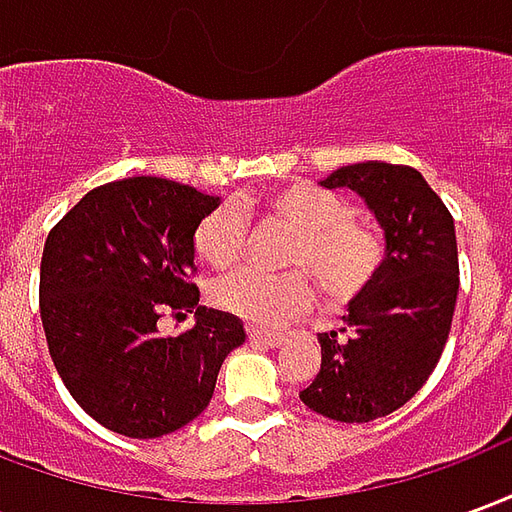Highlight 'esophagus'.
Segmentation results:
<instances>
[{"instance_id":"1","label":"esophagus","mask_w":512,"mask_h":512,"mask_svg":"<svg viewBox=\"0 0 512 512\" xmlns=\"http://www.w3.org/2000/svg\"><path fill=\"white\" fill-rule=\"evenodd\" d=\"M249 340L257 345H268V348H277V345H282V334L277 332H263V329H249Z\"/></svg>"}]
</instances>
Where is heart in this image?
<instances>
[{
    "instance_id": "obj_1",
    "label": "heart",
    "mask_w": 512,
    "mask_h": 512,
    "mask_svg": "<svg viewBox=\"0 0 512 512\" xmlns=\"http://www.w3.org/2000/svg\"><path fill=\"white\" fill-rule=\"evenodd\" d=\"M277 219L296 233L290 268L307 271L332 301H351L376 282L384 266L386 244L376 227L351 219V205L321 186L293 183L266 194L260 202L219 205L194 227V252L213 268H230L241 257L246 213L252 208ZM211 301L227 315L260 329H279L315 301L312 285L301 274L263 277L257 271H235L211 288Z\"/></svg>"
}]
</instances>
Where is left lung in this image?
I'll use <instances>...</instances> for the list:
<instances>
[{
  "label": "left lung",
  "instance_id": "left-lung-1",
  "mask_svg": "<svg viewBox=\"0 0 512 512\" xmlns=\"http://www.w3.org/2000/svg\"><path fill=\"white\" fill-rule=\"evenodd\" d=\"M356 191L386 238L376 282L348 304L343 334H321V373L299 397L337 422H373L417 395L439 365L458 299L455 224L414 167L362 161L321 180Z\"/></svg>",
  "mask_w": 512,
  "mask_h": 512
}]
</instances>
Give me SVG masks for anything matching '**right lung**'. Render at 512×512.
<instances>
[{
	"instance_id": "add662e5",
	"label": "right lung",
	"mask_w": 512,
	"mask_h": 512,
	"mask_svg": "<svg viewBox=\"0 0 512 512\" xmlns=\"http://www.w3.org/2000/svg\"><path fill=\"white\" fill-rule=\"evenodd\" d=\"M219 197L167 178L87 191L54 224L40 260V321L73 400L104 428L158 439L200 417L244 323L200 307L194 227ZM164 311L195 326L157 334Z\"/></svg>"
}]
</instances>
